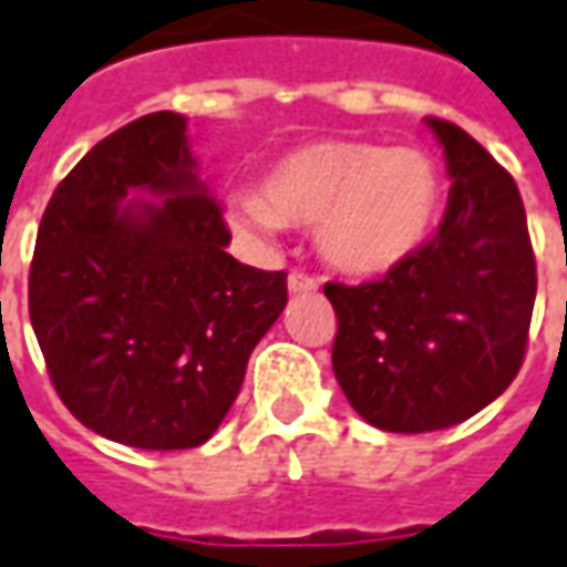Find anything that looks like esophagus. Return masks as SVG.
<instances>
[{
	"label": "esophagus",
	"mask_w": 567,
	"mask_h": 567,
	"mask_svg": "<svg viewBox=\"0 0 567 567\" xmlns=\"http://www.w3.org/2000/svg\"><path fill=\"white\" fill-rule=\"evenodd\" d=\"M287 287H290V292H315L318 290V280L302 275V271H290V277H287Z\"/></svg>",
	"instance_id": "34e87169"
}]
</instances>
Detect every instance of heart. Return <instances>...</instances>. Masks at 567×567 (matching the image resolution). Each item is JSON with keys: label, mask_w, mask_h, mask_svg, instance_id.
Here are the masks:
<instances>
[{"label": "heart", "mask_w": 567, "mask_h": 567, "mask_svg": "<svg viewBox=\"0 0 567 567\" xmlns=\"http://www.w3.org/2000/svg\"><path fill=\"white\" fill-rule=\"evenodd\" d=\"M441 200L444 178L425 151L323 138L275 159L261 175L259 197H234L228 216L259 234L280 221L315 225V246L330 268L382 277L423 249Z\"/></svg>", "instance_id": "b5f03b06"}]
</instances>
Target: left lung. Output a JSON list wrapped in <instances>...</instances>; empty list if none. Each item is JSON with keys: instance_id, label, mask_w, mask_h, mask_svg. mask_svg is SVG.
Returning a JSON list of instances; mask_svg holds the SVG:
<instances>
[{"instance_id": "obj_1", "label": "left lung", "mask_w": 567, "mask_h": 567, "mask_svg": "<svg viewBox=\"0 0 567 567\" xmlns=\"http://www.w3.org/2000/svg\"><path fill=\"white\" fill-rule=\"evenodd\" d=\"M451 194L439 234L392 275L327 284L336 308L333 373L382 432H439L509 389L525 361L537 265L513 175L447 120Z\"/></svg>"}]
</instances>
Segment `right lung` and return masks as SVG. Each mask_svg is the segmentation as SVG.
Wrapping results in <instances>:
<instances>
[{
    "label": "right lung",
    "instance_id": "obj_1",
    "mask_svg": "<svg viewBox=\"0 0 567 567\" xmlns=\"http://www.w3.org/2000/svg\"><path fill=\"white\" fill-rule=\"evenodd\" d=\"M228 244L182 113L116 128L54 187L30 323L54 392L85 429L142 451L213 439L287 306V275L240 265Z\"/></svg>",
    "mask_w": 567,
    "mask_h": 567
}]
</instances>
